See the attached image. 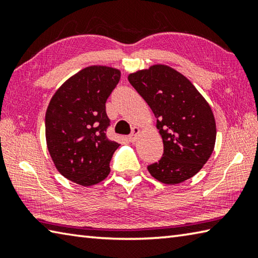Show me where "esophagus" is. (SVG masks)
<instances>
[{
	"instance_id": "esophagus-1",
	"label": "esophagus",
	"mask_w": 258,
	"mask_h": 258,
	"mask_svg": "<svg viewBox=\"0 0 258 258\" xmlns=\"http://www.w3.org/2000/svg\"><path fill=\"white\" fill-rule=\"evenodd\" d=\"M140 133H141V130H140L139 127H133L132 130V134L130 135L128 137V140L131 142H135L138 140V137L140 135Z\"/></svg>"
}]
</instances>
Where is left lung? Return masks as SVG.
Wrapping results in <instances>:
<instances>
[{
    "label": "left lung",
    "instance_id": "8db88e82",
    "mask_svg": "<svg viewBox=\"0 0 258 258\" xmlns=\"http://www.w3.org/2000/svg\"><path fill=\"white\" fill-rule=\"evenodd\" d=\"M128 82L149 104L164 143L163 157L148 171L165 184L189 180L215 147L216 123L209 103L184 75L166 64L130 74Z\"/></svg>",
    "mask_w": 258,
    "mask_h": 258
}]
</instances>
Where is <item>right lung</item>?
Listing matches in <instances>:
<instances>
[{"instance_id": "obj_1", "label": "right lung", "mask_w": 258, "mask_h": 258, "mask_svg": "<svg viewBox=\"0 0 258 258\" xmlns=\"http://www.w3.org/2000/svg\"><path fill=\"white\" fill-rule=\"evenodd\" d=\"M120 71L108 66L83 68L55 91L45 113L47 150L55 168L83 186L98 184L110 173L120 145L106 137V101Z\"/></svg>"}]
</instances>
